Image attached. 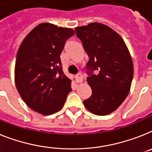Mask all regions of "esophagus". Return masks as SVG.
Wrapping results in <instances>:
<instances>
[{
	"instance_id": "obj_1",
	"label": "esophagus",
	"mask_w": 152,
	"mask_h": 152,
	"mask_svg": "<svg viewBox=\"0 0 152 152\" xmlns=\"http://www.w3.org/2000/svg\"><path fill=\"white\" fill-rule=\"evenodd\" d=\"M76 82L77 83H82L83 82V76L81 73H78L76 76Z\"/></svg>"
}]
</instances>
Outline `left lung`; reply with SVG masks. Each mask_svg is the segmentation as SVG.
I'll list each match as a JSON object with an SVG mask.
<instances>
[{
    "label": "left lung",
    "mask_w": 152,
    "mask_h": 152,
    "mask_svg": "<svg viewBox=\"0 0 152 152\" xmlns=\"http://www.w3.org/2000/svg\"><path fill=\"white\" fill-rule=\"evenodd\" d=\"M75 30L89 56L86 81L92 95L83 104L94 114L107 115L129 94L134 75L131 54L121 36L107 25L94 22Z\"/></svg>",
    "instance_id": "8db88e82"
}]
</instances>
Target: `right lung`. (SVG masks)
I'll use <instances>...</instances> for the list:
<instances>
[{
  "label": "right lung",
  "instance_id": "add662e5",
  "mask_svg": "<svg viewBox=\"0 0 152 152\" xmlns=\"http://www.w3.org/2000/svg\"><path fill=\"white\" fill-rule=\"evenodd\" d=\"M72 28L50 23L37 25L19 47L15 81L19 94L31 109L50 115L60 110L71 92V80L62 72L60 55Z\"/></svg>",
  "mask_w": 152,
  "mask_h": 152
}]
</instances>
